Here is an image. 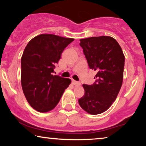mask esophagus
<instances>
[{
  "mask_svg": "<svg viewBox=\"0 0 146 146\" xmlns=\"http://www.w3.org/2000/svg\"><path fill=\"white\" fill-rule=\"evenodd\" d=\"M72 84L74 86H80V85L81 84L80 82H77V81H75V80H72Z\"/></svg>",
  "mask_w": 146,
  "mask_h": 146,
  "instance_id": "1",
  "label": "esophagus"
}]
</instances>
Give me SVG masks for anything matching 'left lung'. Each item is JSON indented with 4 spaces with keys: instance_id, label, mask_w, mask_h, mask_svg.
Wrapping results in <instances>:
<instances>
[{
    "instance_id": "left-lung-1",
    "label": "left lung",
    "mask_w": 146,
    "mask_h": 146,
    "mask_svg": "<svg viewBox=\"0 0 146 146\" xmlns=\"http://www.w3.org/2000/svg\"><path fill=\"white\" fill-rule=\"evenodd\" d=\"M80 41L89 68L97 74L93 84H83L85 93L78 102L86 112L99 114L111 106L120 90L125 57L120 46L112 37L102 36Z\"/></svg>"
}]
</instances>
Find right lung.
Here are the masks:
<instances>
[{
	"mask_svg": "<svg viewBox=\"0 0 146 146\" xmlns=\"http://www.w3.org/2000/svg\"><path fill=\"white\" fill-rule=\"evenodd\" d=\"M74 38L40 35L28 43L21 58V84L29 104L47 112L59 102L71 80L52 75L55 64Z\"/></svg>",
	"mask_w": 146,
	"mask_h": 146,
	"instance_id": "obj_1",
	"label": "right lung"
}]
</instances>
